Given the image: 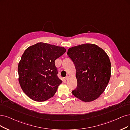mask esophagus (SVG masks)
<instances>
[{"label":"esophagus","instance_id":"1","mask_svg":"<svg viewBox=\"0 0 130 130\" xmlns=\"http://www.w3.org/2000/svg\"><path fill=\"white\" fill-rule=\"evenodd\" d=\"M69 78V76H66V77H65V79H66V80H68Z\"/></svg>","mask_w":130,"mask_h":130}]
</instances>
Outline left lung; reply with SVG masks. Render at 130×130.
<instances>
[{"label": "left lung", "mask_w": 130, "mask_h": 130, "mask_svg": "<svg viewBox=\"0 0 130 130\" xmlns=\"http://www.w3.org/2000/svg\"><path fill=\"white\" fill-rule=\"evenodd\" d=\"M67 54L76 69V88L74 96L84 102L98 99L104 92L111 76V62L105 52L93 44L72 47Z\"/></svg>", "instance_id": "obj_1"}]
</instances>
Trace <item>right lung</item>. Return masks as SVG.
I'll use <instances>...</instances> for the list:
<instances>
[{"label": "right lung", "instance_id": "right-lung-1", "mask_svg": "<svg viewBox=\"0 0 130 130\" xmlns=\"http://www.w3.org/2000/svg\"><path fill=\"white\" fill-rule=\"evenodd\" d=\"M63 47L38 43L28 47L18 65L19 81L29 98L38 102L54 96L62 83L55 60L66 52Z\"/></svg>", "mask_w": 130, "mask_h": 130}]
</instances>
